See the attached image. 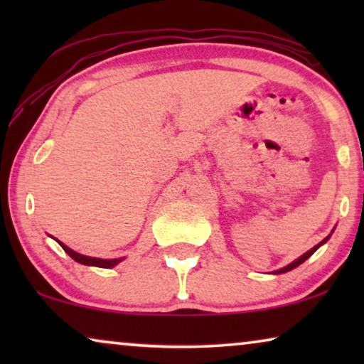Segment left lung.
<instances>
[{"instance_id": "1", "label": "left lung", "mask_w": 364, "mask_h": 364, "mask_svg": "<svg viewBox=\"0 0 364 364\" xmlns=\"http://www.w3.org/2000/svg\"><path fill=\"white\" fill-rule=\"evenodd\" d=\"M330 237H331V235H328V237L325 238V240H321L320 243H318V245H316V247H313V248H311V250H308L306 253H303V255H301L300 258H296V260H295V262H291V263H290V265H287L285 268H280V270H277V272H275V273H277V275H280V273H287V272H290V270H293V268H296L298 265H301V263H303V262H305V260H308V258H310V257L313 255V253H315V252L318 250V248H320V247L323 245V243H325V242H326V240H328V238H330Z\"/></svg>"}]
</instances>
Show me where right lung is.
Returning <instances> with one entry per match:
<instances>
[{
	"instance_id": "obj_1",
	"label": "right lung",
	"mask_w": 364,
	"mask_h": 364,
	"mask_svg": "<svg viewBox=\"0 0 364 364\" xmlns=\"http://www.w3.org/2000/svg\"><path fill=\"white\" fill-rule=\"evenodd\" d=\"M59 242V240H58ZM59 245L63 247V250L68 253L73 260H76L77 263H82V265H89V267H101V268H112L116 267L119 262H122L124 258H112V260H104V258H96V257H86L81 255V253L71 250V248L64 245V243L59 242Z\"/></svg>"
}]
</instances>
